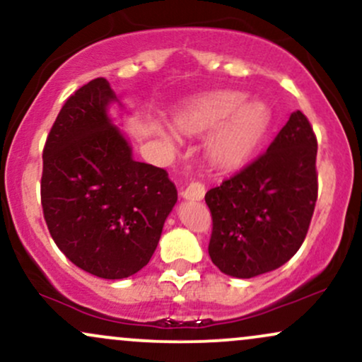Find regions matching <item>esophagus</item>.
<instances>
[{"instance_id": "obj_1", "label": "esophagus", "mask_w": 362, "mask_h": 362, "mask_svg": "<svg viewBox=\"0 0 362 362\" xmlns=\"http://www.w3.org/2000/svg\"><path fill=\"white\" fill-rule=\"evenodd\" d=\"M181 197L185 199H193V202H199L205 197V185L199 181H191L185 189H182Z\"/></svg>"}]
</instances>
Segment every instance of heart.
Masks as SVG:
<instances>
[{
	"label": "heart",
	"instance_id": "heart-1",
	"mask_svg": "<svg viewBox=\"0 0 362 362\" xmlns=\"http://www.w3.org/2000/svg\"><path fill=\"white\" fill-rule=\"evenodd\" d=\"M188 135L214 132L208 154L222 168H235L254 154L271 123V112L262 101H245L240 91H214L191 100L174 117Z\"/></svg>",
	"mask_w": 362,
	"mask_h": 362
}]
</instances>
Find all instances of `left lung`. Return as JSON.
Masks as SVG:
<instances>
[{"label":"left lung","mask_w":362,"mask_h":362,"mask_svg":"<svg viewBox=\"0 0 362 362\" xmlns=\"http://www.w3.org/2000/svg\"><path fill=\"white\" fill-rule=\"evenodd\" d=\"M317 137L291 113L264 154L205 194L214 264L233 278L278 269L307 237L318 197Z\"/></svg>","instance_id":"obj_1"}]
</instances>
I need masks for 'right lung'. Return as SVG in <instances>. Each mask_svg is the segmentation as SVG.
Segmentation results:
<instances>
[{
	"label": "right lung",
	"mask_w": 362,
	"mask_h": 362,
	"mask_svg": "<svg viewBox=\"0 0 362 362\" xmlns=\"http://www.w3.org/2000/svg\"><path fill=\"white\" fill-rule=\"evenodd\" d=\"M112 101L105 78L67 98L42 154L40 197L64 256L98 278L123 279L151 261L177 191L164 169L132 157L106 113Z\"/></svg>",
	"instance_id": "1"
}]
</instances>
